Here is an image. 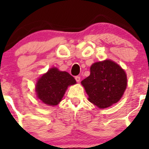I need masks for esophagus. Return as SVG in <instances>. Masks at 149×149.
I'll return each mask as SVG.
<instances>
[{
  "label": "esophagus",
  "instance_id": "1",
  "mask_svg": "<svg viewBox=\"0 0 149 149\" xmlns=\"http://www.w3.org/2000/svg\"><path fill=\"white\" fill-rule=\"evenodd\" d=\"M75 79H76V80L78 83H79V82L80 81V76H76L75 77Z\"/></svg>",
  "mask_w": 149,
  "mask_h": 149
}]
</instances>
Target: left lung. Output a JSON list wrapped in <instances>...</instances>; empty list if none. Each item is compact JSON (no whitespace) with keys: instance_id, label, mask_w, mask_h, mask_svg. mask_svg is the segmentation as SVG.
<instances>
[{"instance_id":"obj_1","label":"left lung","mask_w":149,"mask_h":149,"mask_svg":"<svg viewBox=\"0 0 149 149\" xmlns=\"http://www.w3.org/2000/svg\"><path fill=\"white\" fill-rule=\"evenodd\" d=\"M88 100L100 109L117 103L127 88L125 71L109 59L94 63L90 75L81 81Z\"/></svg>"}]
</instances>
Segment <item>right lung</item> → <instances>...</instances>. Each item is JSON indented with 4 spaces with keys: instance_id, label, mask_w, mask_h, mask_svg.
Segmentation results:
<instances>
[{
    "instance_id": "right-lung-1",
    "label": "right lung",
    "mask_w": 149,
    "mask_h": 149,
    "mask_svg": "<svg viewBox=\"0 0 149 149\" xmlns=\"http://www.w3.org/2000/svg\"><path fill=\"white\" fill-rule=\"evenodd\" d=\"M76 83V80L69 73L51 68L38 80L37 97L47 105L56 106L62 100L68 87Z\"/></svg>"
}]
</instances>
